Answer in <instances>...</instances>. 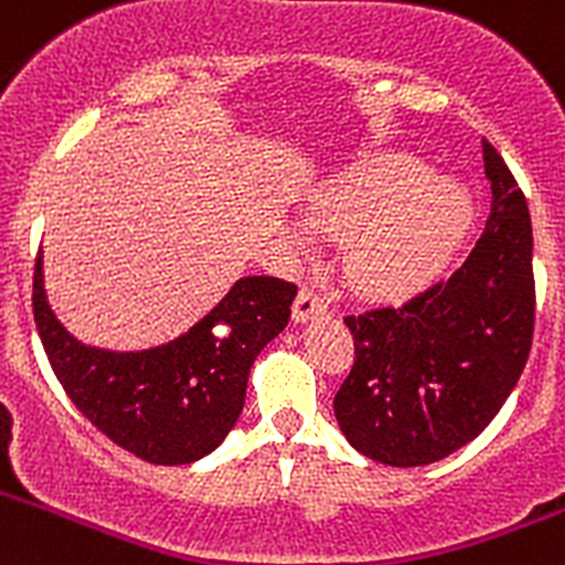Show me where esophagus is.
<instances>
[{
    "label": "esophagus",
    "instance_id": "34e87169",
    "mask_svg": "<svg viewBox=\"0 0 565 565\" xmlns=\"http://www.w3.org/2000/svg\"><path fill=\"white\" fill-rule=\"evenodd\" d=\"M326 309H328L326 300H322L320 295L315 292V289L303 287L298 292V298H295L292 315H295V320H298V322H309V320H315V317L326 315Z\"/></svg>",
    "mask_w": 565,
    "mask_h": 565
}]
</instances>
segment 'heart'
Instances as JSON below:
<instances>
[{"mask_svg": "<svg viewBox=\"0 0 565 565\" xmlns=\"http://www.w3.org/2000/svg\"><path fill=\"white\" fill-rule=\"evenodd\" d=\"M303 221L322 237L342 239L339 265L350 287L403 295L450 262L472 223V199L414 157L383 154L311 195ZM295 239L306 243L300 232Z\"/></svg>", "mask_w": 565, "mask_h": 565, "instance_id": "heart-1", "label": "heart"}]
</instances>
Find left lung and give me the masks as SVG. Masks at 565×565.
<instances>
[{
	"instance_id": "1",
	"label": "left lung",
	"mask_w": 565,
	"mask_h": 565,
	"mask_svg": "<svg viewBox=\"0 0 565 565\" xmlns=\"http://www.w3.org/2000/svg\"><path fill=\"white\" fill-rule=\"evenodd\" d=\"M491 212L483 237L445 281L399 306L344 317L355 364L333 397L361 456L428 467L478 439L516 386L535 320L533 228L516 179L483 140Z\"/></svg>"
}]
</instances>
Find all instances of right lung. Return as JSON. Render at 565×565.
I'll return each instance as SVG.
<instances>
[{"label": "right lung", "mask_w": 565, "mask_h": 565, "mask_svg": "<svg viewBox=\"0 0 565 565\" xmlns=\"http://www.w3.org/2000/svg\"><path fill=\"white\" fill-rule=\"evenodd\" d=\"M298 287L273 276L234 281L215 309L171 342L109 350L76 339L49 306L43 250L32 306L43 350L71 403L109 441L149 463L210 456L237 425L250 366L289 322Z\"/></svg>", "instance_id": "obj_1"}]
</instances>
